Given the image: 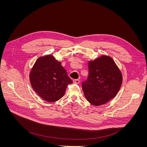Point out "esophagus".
Instances as JSON below:
<instances>
[{"label": "esophagus", "mask_w": 147, "mask_h": 147, "mask_svg": "<svg viewBox=\"0 0 147 147\" xmlns=\"http://www.w3.org/2000/svg\"><path fill=\"white\" fill-rule=\"evenodd\" d=\"M73 82L76 84H78L80 83V80L79 79H74L73 80Z\"/></svg>", "instance_id": "obj_1"}]
</instances>
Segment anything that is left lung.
<instances>
[{"mask_svg":"<svg viewBox=\"0 0 147 147\" xmlns=\"http://www.w3.org/2000/svg\"><path fill=\"white\" fill-rule=\"evenodd\" d=\"M88 78L82 83V89L87 101L99 106L109 102L118 93L123 76L113 58L102 55L88 62Z\"/></svg>","mask_w":147,"mask_h":147,"instance_id":"8db88e82","label":"left lung"}]
</instances>
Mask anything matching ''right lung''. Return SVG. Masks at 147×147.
<instances>
[{"label":"right lung","mask_w":147,"mask_h":147,"mask_svg":"<svg viewBox=\"0 0 147 147\" xmlns=\"http://www.w3.org/2000/svg\"><path fill=\"white\" fill-rule=\"evenodd\" d=\"M30 82L38 95L53 102L64 96L68 84L73 83L61 62L52 55L38 58L29 75Z\"/></svg>","instance_id":"right-lung-1"}]
</instances>
